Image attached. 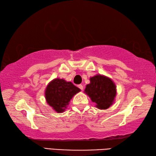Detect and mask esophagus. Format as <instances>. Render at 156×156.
<instances>
[{"instance_id":"esophagus-1","label":"esophagus","mask_w":156,"mask_h":156,"mask_svg":"<svg viewBox=\"0 0 156 156\" xmlns=\"http://www.w3.org/2000/svg\"><path fill=\"white\" fill-rule=\"evenodd\" d=\"M78 87L79 88H80V89H81V90H83V84H78Z\"/></svg>"}]
</instances>
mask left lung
<instances>
[{
  "label": "left lung",
  "mask_w": 156,
  "mask_h": 156,
  "mask_svg": "<svg viewBox=\"0 0 156 156\" xmlns=\"http://www.w3.org/2000/svg\"><path fill=\"white\" fill-rule=\"evenodd\" d=\"M84 92L100 109H107L114 102L116 86L112 80L105 76L96 75L90 78Z\"/></svg>",
  "instance_id": "1"
}]
</instances>
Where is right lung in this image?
I'll return each mask as SVG.
<instances>
[{"instance_id": "right-lung-1", "label": "right lung", "mask_w": 156, "mask_h": 156, "mask_svg": "<svg viewBox=\"0 0 156 156\" xmlns=\"http://www.w3.org/2000/svg\"><path fill=\"white\" fill-rule=\"evenodd\" d=\"M80 89L71 82L56 78L51 80L45 89V99L50 107L57 113L64 112L70 100Z\"/></svg>"}]
</instances>
